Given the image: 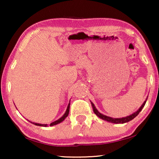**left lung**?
Returning a JSON list of instances; mask_svg holds the SVG:
<instances>
[{"label": "left lung", "instance_id": "left-lung-1", "mask_svg": "<svg viewBox=\"0 0 159 159\" xmlns=\"http://www.w3.org/2000/svg\"><path fill=\"white\" fill-rule=\"evenodd\" d=\"M146 101L147 99L145 100L144 103L142 106H141V107L139 108V109L136 112H134V114H132L131 115H129V116H126V117H123V118H119V119H115V118H111V117H109V116H105V115L101 114V113L98 112V111L96 108H95L94 104L93 103H91L92 104V106H93V111L95 114L97 115L99 117V118H101L102 119H103V120L105 121H109V122H112V123H115V124H124V123H126V122H128V121H131L133 119L134 117H136L139 114V113L141 111V110L143 109V108L144 107L145 103H146Z\"/></svg>", "mask_w": 159, "mask_h": 159}]
</instances>
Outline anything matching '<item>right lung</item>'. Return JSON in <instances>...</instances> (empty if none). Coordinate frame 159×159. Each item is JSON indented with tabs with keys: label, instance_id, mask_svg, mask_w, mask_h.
<instances>
[{
	"label": "right lung",
	"instance_id": "add662e5",
	"mask_svg": "<svg viewBox=\"0 0 159 159\" xmlns=\"http://www.w3.org/2000/svg\"><path fill=\"white\" fill-rule=\"evenodd\" d=\"M69 107H70V103H69L68 105V107H67V109L66 111V113L64 114V116H63L61 118H60L59 119H58V120H56L55 121H53V122H52L51 125H50V126H53V125H57V124H59L60 122H61V121H63L65 119H66V117L68 116L69 114ZM33 125H37V126H42V127H47V125H41V124H38V123H34V122H32Z\"/></svg>",
	"mask_w": 159,
	"mask_h": 159
}]
</instances>
